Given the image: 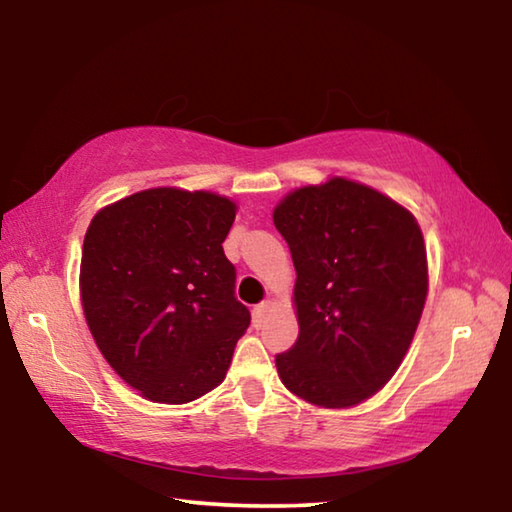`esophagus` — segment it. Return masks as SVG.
<instances>
[{"label": "esophagus", "instance_id": "esophagus-1", "mask_svg": "<svg viewBox=\"0 0 512 512\" xmlns=\"http://www.w3.org/2000/svg\"><path fill=\"white\" fill-rule=\"evenodd\" d=\"M268 309H271V302H259L257 307H253V318H255V323H262V320L266 318V314H268Z\"/></svg>", "mask_w": 512, "mask_h": 512}]
</instances>
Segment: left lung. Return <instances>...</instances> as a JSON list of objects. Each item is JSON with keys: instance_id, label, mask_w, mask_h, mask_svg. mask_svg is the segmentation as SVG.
<instances>
[{"instance_id": "obj_1", "label": "left lung", "mask_w": 512, "mask_h": 512, "mask_svg": "<svg viewBox=\"0 0 512 512\" xmlns=\"http://www.w3.org/2000/svg\"><path fill=\"white\" fill-rule=\"evenodd\" d=\"M296 266L298 339L275 354L282 384L343 409L400 368L427 298V250L411 212L366 185L332 178L275 207Z\"/></svg>"}]
</instances>
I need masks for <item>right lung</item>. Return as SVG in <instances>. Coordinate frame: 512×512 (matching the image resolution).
I'll return each instance as SVG.
<instances>
[{"instance_id":"1","label":"right lung","mask_w":512,"mask_h":512,"mask_svg":"<svg viewBox=\"0 0 512 512\" xmlns=\"http://www.w3.org/2000/svg\"><path fill=\"white\" fill-rule=\"evenodd\" d=\"M235 214L223 196L160 187L103 207L85 232V320L117 375L153 402L219 386L250 325L221 246Z\"/></svg>"}]
</instances>
